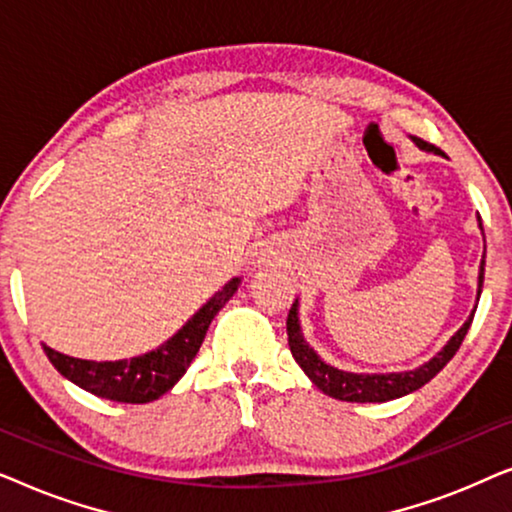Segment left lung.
I'll return each mask as SVG.
<instances>
[{"label": "left lung", "instance_id": "left-lung-1", "mask_svg": "<svg viewBox=\"0 0 512 512\" xmlns=\"http://www.w3.org/2000/svg\"><path fill=\"white\" fill-rule=\"evenodd\" d=\"M417 146H422L426 151L440 153L436 146L422 142V139H415ZM482 228V223H480ZM482 279H485V256L480 261V275H478V300L482 293ZM478 307V303H475ZM473 314L466 319V324L459 328L457 333L452 335L450 342L440 349V352L433 356L429 363L419 366L415 370H408V373H387V375H359V373H347V370H338L328 366L326 361L319 359V354L307 345L303 338V331H300V319H298V298L293 300L289 317H286V335H289V347L293 359L298 361V366L305 370V375L314 382V387L324 391L326 396L338 398V401L347 403H384L394 401V398H401L405 394H412V391L422 389L426 382H431L440 370H443L457 349L464 342L468 328H471Z\"/></svg>", "mask_w": 512, "mask_h": 512}]
</instances>
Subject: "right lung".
Here are the masks:
<instances>
[{
  "label": "right lung",
  "mask_w": 512,
  "mask_h": 512,
  "mask_svg": "<svg viewBox=\"0 0 512 512\" xmlns=\"http://www.w3.org/2000/svg\"><path fill=\"white\" fill-rule=\"evenodd\" d=\"M240 282V277L230 279L165 345L130 361L74 359V356L55 352L48 345H44V352L62 377H67L69 382L90 391V394L116 403H151L167 394L181 380V375L186 373V368L198 354L212 319L235 296Z\"/></svg>",
  "instance_id": "1"
}]
</instances>
